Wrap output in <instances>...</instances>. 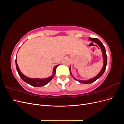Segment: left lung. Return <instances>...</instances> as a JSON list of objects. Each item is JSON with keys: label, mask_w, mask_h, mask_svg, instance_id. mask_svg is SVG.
I'll return each mask as SVG.
<instances>
[{"label": "left lung", "mask_w": 124, "mask_h": 124, "mask_svg": "<svg viewBox=\"0 0 124 124\" xmlns=\"http://www.w3.org/2000/svg\"><path fill=\"white\" fill-rule=\"evenodd\" d=\"M89 40H91L92 41L93 43V42H95L96 43H97V44L98 45V46L100 47V48L101 51H102V54H103V68H102V69H101V71L99 72V73L97 75V76L93 78H91V79H90L89 80H87V81H81V80H77L76 79V78H74V77L72 76V75L71 74V70H70V67L69 68V70H70V72L71 73V74L72 75V76L73 77V78H74L75 80L78 81V82H80V83H83V84H91L92 83H93V82H95L96 80H97L98 78H100L101 77V76L103 74L105 70H106V67H107V54H106V48H105V47L103 45V44L102 43V42H101V41L97 38H89Z\"/></svg>", "instance_id": "1"}]
</instances>
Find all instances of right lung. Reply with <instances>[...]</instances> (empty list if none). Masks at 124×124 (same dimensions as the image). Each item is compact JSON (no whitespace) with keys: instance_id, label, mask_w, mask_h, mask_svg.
<instances>
[{"instance_id":"add662e5","label":"right lung","mask_w":124,"mask_h":124,"mask_svg":"<svg viewBox=\"0 0 124 124\" xmlns=\"http://www.w3.org/2000/svg\"><path fill=\"white\" fill-rule=\"evenodd\" d=\"M16 68L17 71V72L18 74H19L20 77L24 81H25L26 83H27L31 86H34V87H40V86H43L47 84L48 82H49L52 78L54 77L55 73H56V68H57V67L59 66V65H58L57 66H55L54 67L53 74H52V76H50V77L46 78H31L26 77L21 72V71L19 68H18V65H17L16 58Z\"/></svg>"}]
</instances>
